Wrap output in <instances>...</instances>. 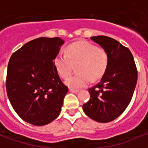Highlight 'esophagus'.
<instances>
[{"instance_id":"1","label":"esophagus","mask_w":148,"mask_h":148,"mask_svg":"<svg viewBox=\"0 0 148 148\" xmlns=\"http://www.w3.org/2000/svg\"><path fill=\"white\" fill-rule=\"evenodd\" d=\"M69 90H70V92H71V93H77V92L79 91L78 90H74V89H72V88H70Z\"/></svg>"}]
</instances>
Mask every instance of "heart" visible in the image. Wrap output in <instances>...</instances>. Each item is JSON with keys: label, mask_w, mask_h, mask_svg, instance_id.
Wrapping results in <instances>:
<instances>
[{"label": "heart", "mask_w": 148, "mask_h": 148, "mask_svg": "<svg viewBox=\"0 0 148 148\" xmlns=\"http://www.w3.org/2000/svg\"><path fill=\"white\" fill-rule=\"evenodd\" d=\"M66 55L58 54L54 59L55 68L62 77H66L76 66L77 74L69 77L65 84L72 89L86 86L92 81H97L106 72L109 57L106 50L87 41L76 42L66 49Z\"/></svg>", "instance_id": "1"}]
</instances>
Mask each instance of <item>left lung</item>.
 Wrapping results in <instances>:
<instances>
[{
  "mask_svg": "<svg viewBox=\"0 0 148 148\" xmlns=\"http://www.w3.org/2000/svg\"><path fill=\"white\" fill-rule=\"evenodd\" d=\"M106 50L108 66L102 78L90 88V101L82 106L92 120L107 123L120 116L129 105L136 86L137 70L129 49L105 36L90 37Z\"/></svg>",
  "mask_w": 148,
  "mask_h": 148,
  "instance_id": "1",
  "label": "left lung"
}]
</instances>
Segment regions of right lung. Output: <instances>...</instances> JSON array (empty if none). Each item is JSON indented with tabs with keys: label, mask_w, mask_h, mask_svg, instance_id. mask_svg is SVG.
<instances>
[{
	"label": "right lung",
	"mask_w": 148,
	"mask_h": 148,
	"mask_svg": "<svg viewBox=\"0 0 148 148\" xmlns=\"http://www.w3.org/2000/svg\"><path fill=\"white\" fill-rule=\"evenodd\" d=\"M64 41L41 37L25 43L9 59L7 94L12 108L24 121L36 126L51 123L60 114L68 92L54 59Z\"/></svg>",
	"instance_id": "add662e5"
}]
</instances>
